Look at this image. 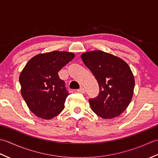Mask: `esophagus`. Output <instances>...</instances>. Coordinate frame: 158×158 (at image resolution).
Returning a JSON list of instances; mask_svg holds the SVG:
<instances>
[{
  "label": "esophagus",
  "instance_id": "1",
  "mask_svg": "<svg viewBox=\"0 0 158 158\" xmlns=\"http://www.w3.org/2000/svg\"><path fill=\"white\" fill-rule=\"evenodd\" d=\"M77 92H79V93L83 94V93L85 92V89L83 88V87H81V88H80L79 89H77Z\"/></svg>",
  "mask_w": 158,
  "mask_h": 158
}]
</instances>
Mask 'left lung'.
Wrapping results in <instances>:
<instances>
[{"label": "left lung", "instance_id": "1", "mask_svg": "<svg viewBox=\"0 0 158 158\" xmlns=\"http://www.w3.org/2000/svg\"><path fill=\"white\" fill-rule=\"evenodd\" d=\"M81 59L100 88L98 96L89 99L93 111L104 119L120 115L128 106L135 88V78L128 64L102 51L84 53Z\"/></svg>", "mask_w": 158, "mask_h": 158}]
</instances>
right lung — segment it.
<instances>
[{
  "label": "right lung",
  "mask_w": 158,
  "mask_h": 158,
  "mask_svg": "<svg viewBox=\"0 0 158 158\" xmlns=\"http://www.w3.org/2000/svg\"><path fill=\"white\" fill-rule=\"evenodd\" d=\"M74 57L73 53L53 51L36 55L26 64L19 79L21 94L36 116L50 119L64 108L69 93L58 73Z\"/></svg>",
  "instance_id": "add662e5"
}]
</instances>
